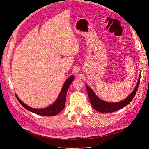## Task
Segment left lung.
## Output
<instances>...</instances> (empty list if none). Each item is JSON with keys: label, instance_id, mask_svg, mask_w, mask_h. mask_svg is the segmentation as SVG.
Wrapping results in <instances>:
<instances>
[{"label": "left lung", "instance_id": "obj_1", "mask_svg": "<svg viewBox=\"0 0 149 149\" xmlns=\"http://www.w3.org/2000/svg\"><path fill=\"white\" fill-rule=\"evenodd\" d=\"M140 76H141V73L139 75V78H138V81L136 84V86H135V88H134V90L131 92V94L127 96L126 98L122 100V101H120L119 102H117V103L107 102L103 101V100H102L101 99H100L98 97L97 95L95 93V92L93 91L88 85H86L89 98V100H90L92 107L96 110V111H98L99 112H102V113L113 112L124 108V107H126V105L129 104V103L131 102V100L133 99L134 95H135L137 89L138 88V86H139V84H140Z\"/></svg>", "mask_w": 149, "mask_h": 149}]
</instances>
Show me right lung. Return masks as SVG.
<instances>
[{"label":"right lung","instance_id":"add662e5","mask_svg":"<svg viewBox=\"0 0 149 149\" xmlns=\"http://www.w3.org/2000/svg\"><path fill=\"white\" fill-rule=\"evenodd\" d=\"M74 75H71L69 77L65 82L63 87L61 88V90L59 94L58 98L56 101H55L53 104L50 106L46 107L44 109H34L32 108L29 106L26 105L25 103H24L22 100H21L18 96H16V98L18 99L20 104L22 105L24 108L29 110L30 112H32L34 113L38 114L40 116H56L58 113H60L61 110H63L65 105V101H66V95L68 91L69 86L71 84L72 81L74 79Z\"/></svg>","mask_w":149,"mask_h":149}]
</instances>
